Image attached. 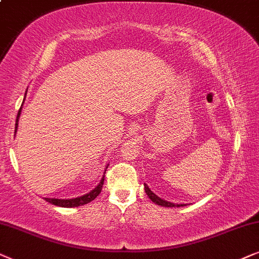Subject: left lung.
I'll list each match as a JSON object with an SVG mask.
<instances>
[{
    "label": "left lung",
    "mask_w": 259,
    "mask_h": 259,
    "mask_svg": "<svg viewBox=\"0 0 259 259\" xmlns=\"http://www.w3.org/2000/svg\"><path fill=\"white\" fill-rule=\"evenodd\" d=\"M144 189H146V193L147 195L149 196V199L151 201L155 202V204L160 205V206H163V207H181V206H186V205H182V204H174V202H170V201H165V200L161 199L160 196H157L155 193L151 191V189L148 187V186L144 184Z\"/></svg>",
    "instance_id": "obj_1"
}]
</instances>
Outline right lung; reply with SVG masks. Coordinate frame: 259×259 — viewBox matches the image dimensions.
Returning <instances> with one entry per match:
<instances>
[{
	"mask_svg": "<svg viewBox=\"0 0 259 259\" xmlns=\"http://www.w3.org/2000/svg\"><path fill=\"white\" fill-rule=\"evenodd\" d=\"M27 94V91H26ZM26 98V96H25ZM23 102H25V99H23ZM21 110H22V105L21 108H20L19 112H17V117H16V123H15V134H16V130H17V125H19V118H20V115H21ZM106 168H108V165H106ZM105 174V173H104ZM103 184H104V175H103L102 180L99 184L96 186V187L92 189L91 192L88 193V194H84L81 196H78V198H73V199H55V198H45L46 199V201L50 202L52 205H55V206H60V207H67V208H71V207H78V206H82L85 204H89V202H91L92 200H95L97 196L99 195V193L102 192V188H103Z\"/></svg>",
	"mask_w": 259,
	"mask_h": 259,
	"instance_id": "right-lung-1",
	"label": "right lung"
}]
</instances>
